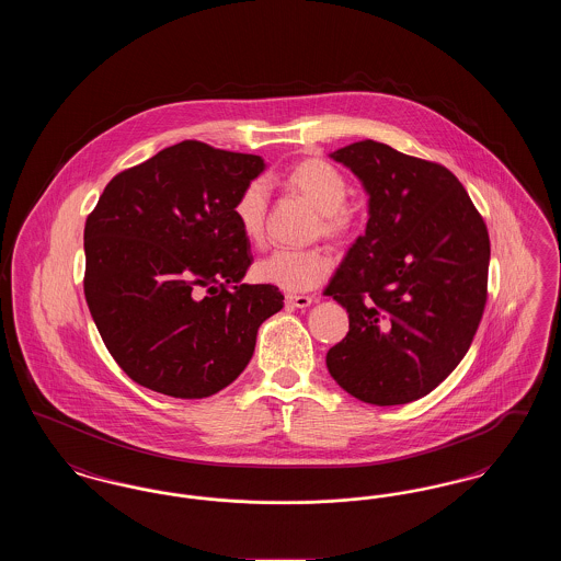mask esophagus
<instances>
[{
    "label": "esophagus",
    "mask_w": 561,
    "mask_h": 561,
    "mask_svg": "<svg viewBox=\"0 0 561 561\" xmlns=\"http://www.w3.org/2000/svg\"><path fill=\"white\" fill-rule=\"evenodd\" d=\"M286 302L296 309H307L313 302V298L305 296V294H286Z\"/></svg>",
    "instance_id": "34e87169"
}]
</instances>
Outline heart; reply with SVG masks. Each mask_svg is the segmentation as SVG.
Segmentation results:
<instances>
[{"label": "heart", "mask_w": 561, "mask_h": 561, "mask_svg": "<svg viewBox=\"0 0 561 561\" xmlns=\"http://www.w3.org/2000/svg\"><path fill=\"white\" fill-rule=\"evenodd\" d=\"M282 187L302 197L316 208V233L328 240H343L355 227V213L347 206L348 183L345 174L328 161L309 158L294 163L279 179ZM268 191L261 179L243 185L233 202V218L243 238L252 243L263 240L267 220ZM332 259L320 248L273 250L254 265L259 282L288 293L313 290L328 279Z\"/></svg>", "instance_id": "1"}]
</instances>
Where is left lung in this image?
Segmentation results:
<instances>
[{
	"instance_id": "8db88e82",
	"label": "left lung",
	"mask_w": 561,
	"mask_h": 561,
	"mask_svg": "<svg viewBox=\"0 0 561 561\" xmlns=\"http://www.w3.org/2000/svg\"><path fill=\"white\" fill-rule=\"evenodd\" d=\"M330 158L362 181L370 218L323 293L348 313L347 336L328 351L325 366L366 403L421 400L460 364L480 328L485 222L442 163L376 140Z\"/></svg>"
}]
</instances>
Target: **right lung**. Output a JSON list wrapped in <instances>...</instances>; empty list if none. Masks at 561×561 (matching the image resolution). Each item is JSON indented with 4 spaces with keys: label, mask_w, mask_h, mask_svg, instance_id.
<instances>
[{
    "label": "right lung",
    "mask_w": 561,
    "mask_h": 561,
    "mask_svg": "<svg viewBox=\"0 0 561 561\" xmlns=\"http://www.w3.org/2000/svg\"><path fill=\"white\" fill-rule=\"evenodd\" d=\"M261 156L183 140L111 179L83 229V294L108 353L134 382L199 400L248 366L261 323L284 307L241 284L250 241L233 218Z\"/></svg>",
    "instance_id": "right-lung-1"
}]
</instances>
